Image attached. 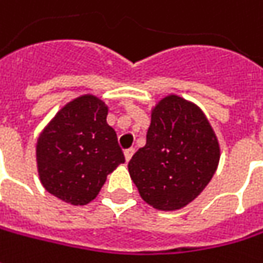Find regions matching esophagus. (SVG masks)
Segmentation results:
<instances>
[{
    "label": "esophagus",
    "mask_w": 263,
    "mask_h": 263,
    "mask_svg": "<svg viewBox=\"0 0 263 263\" xmlns=\"http://www.w3.org/2000/svg\"><path fill=\"white\" fill-rule=\"evenodd\" d=\"M134 153H135V150H134V148H128V150H125V160H126V162H129V160H131V157L132 156H134Z\"/></svg>",
    "instance_id": "34e87169"
}]
</instances>
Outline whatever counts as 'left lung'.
I'll list each match as a JSON object with an SVG mask.
<instances>
[{
	"label": "left lung",
	"instance_id": "obj_1",
	"mask_svg": "<svg viewBox=\"0 0 263 263\" xmlns=\"http://www.w3.org/2000/svg\"><path fill=\"white\" fill-rule=\"evenodd\" d=\"M221 157L215 131L199 106L171 94L152 110L147 143L132 156L129 175L157 211L187 206L211 182Z\"/></svg>",
	"mask_w": 263,
	"mask_h": 263
}]
</instances>
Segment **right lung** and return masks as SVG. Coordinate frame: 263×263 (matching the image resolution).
Returning a JSON list of instances; mask_svg holds the SVG:
<instances>
[{
  "mask_svg": "<svg viewBox=\"0 0 263 263\" xmlns=\"http://www.w3.org/2000/svg\"><path fill=\"white\" fill-rule=\"evenodd\" d=\"M107 113L103 100L85 94L69 101L42 129L36 163L50 194L73 206L88 204L125 162Z\"/></svg>",
  "mask_w": 263,
  "mask_h": 263,
  "instance_id": "add662e5",
  "label": "right lung"
}]
</instances>
